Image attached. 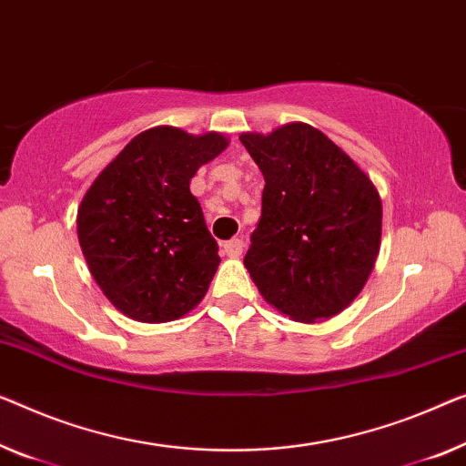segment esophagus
I'll use <instances>...</instances> for the list:
<instances>
[{"label":"esophagus","mask_w":466,"mask_h":466,"mask_svg":"<svg viewBox=\"0 0 466 466\" xmlns=\"http://www.w3.org/2000/svg\"><path fill=\"white\" fill-rule=\"evenodd\" d=\"M221 248H224V253L228 257H240L242 255V248H245V240H242V238L226 240L224 245H221Z\"/></svg>","instance_id":"34e87169"}]
</instances>
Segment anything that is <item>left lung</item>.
<instances>
[{"mask_svg":"<svg viewBox=\"0 0 466 466\" xmlns=\"http://www.w3.org/2000/svg\"><path fill=\"white\" fill-rule=\"evenodd\" d=\"M266 179L245 268L269 305L299 322L343 311L370 276L383 207L374 184L308 123L242 134Z\"/></svg>","mask_w":466,"mask_h":466,"instance_id":"left-lung-1","label":"left lung"}]
</instances>
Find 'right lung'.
<instances>
[{"label": "right lung", "mask_w": 466, "mask_h": 466, "mask_svg": "<svg viewBox=\"0 0 466 466\" xmlns=\"http://www.w3.org/2000/svg\"><path fill=\"white\" fill-rule=\"evenodd\" d=\"M226 146L213 131L146 129L83 197L81 251L102 293L125 316L152 324L177 320L205 297L219 247L190 179Z\"/></svg>", "instance_id": "obj_1"}]
</instances>
